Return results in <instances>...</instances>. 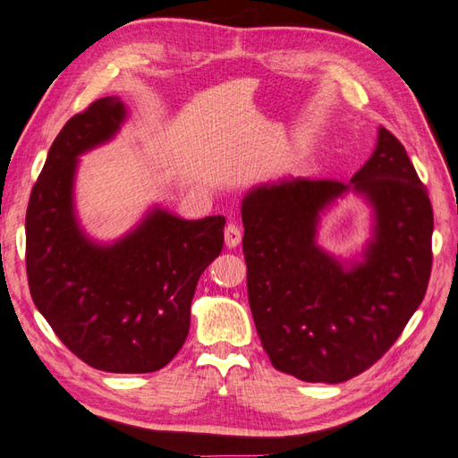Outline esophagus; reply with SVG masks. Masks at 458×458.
Returning a JSON list of instances; mask_svg holds the SVG:
<instances>
[{"instance_id":"1","label":"esophagus","mask_w":458,"mask_h":458,"mask_svg":"<svg viewBox=\"0 0 458 458\" xmlns=\"http://www.w3.org/2000/svg\"><path fill=\"white\" fill-rule=\"evenodd\" d=\"M241 239H242L241 229L237 225H233V223H229V225L225 227V244H227V249L239 247Z\"/></svg>"}]
</instances>
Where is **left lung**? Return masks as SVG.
<instances>
[{
    "instance_id": "8db88e82",
    "label": "left lung",
    "mask_w": 458,
    "mask_h": 458,
    "mask_svg": "<svg viewBox=\"0 0 458 458\" xmlns=\"http://www.w3.org/2000/svg\"><path fill=\"white\" fill-rule=\"evenodd\" d=\"M348 193L372 209V237L342 259L318 244L321 216ZM254 327L277 371L344 383L383 358L426 295L433 211L404 145L383 126L350 182L284 176L241 204Z\"/></svg>"
}]
</instances>
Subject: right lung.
Returning <instances> with one entry per match:
<instances>
[{
	"instance_id": "right-lung-1",
	"label": "right lung",
	"mask_w": 458,
	"mask_h": 458,
	"mask_svg": "<svg viewBox=\"0 0 458 458\" xmlns=\"http://www.w3.org/2000/svg\"><path fill=\"white\" fill-rule=\"evenodd\" d=\"M126 118L118 97L98 98L54 140L27 208V276L40 315L77 358L108 373H153L182 348L225 217L191 221L153 206L113 242L89 237L75 211L80 157Z\"/></svg>"
}]
</instances>
